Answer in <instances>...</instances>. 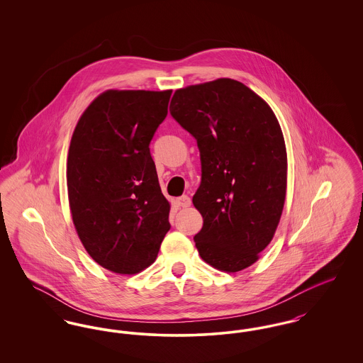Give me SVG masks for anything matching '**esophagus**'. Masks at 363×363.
<instances>
[{"label": "esophagus", "instance_id": "34e87169", "mask_svg": "<svg viewBox=\"0 0 363 363\" xmlns=\"http://www.w3.org/2000/svg\"><path fill=\"white\" fill-rule=\"evenodd\" d=\"M177 203H178V206H179V207L186 208L190 207L191 200H190L189 196L184 194V196H181V197H178V199H177Z\"/></svg>", "mask_w": 363, "mask_h": 363}]
</instances>
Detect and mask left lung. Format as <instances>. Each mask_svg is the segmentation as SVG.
<instances>
[{"label": "left lung", "mask_w": 363, "mask_h": 363, "mask_svg": "<svg viewBox=\"0 0 363 363\" xmlns=\"http://www.w3.org/2000/svg\"><path fill=\"white\" fill-rule=\"evenodd\" d=\"M170 114L197 141L201 182L193 204L201 259L238 272L272 240L286 199L287 154L271 107L250 88L218 79L174 92Z\"/></svg>", "instance_id": "1"}]
</instances>
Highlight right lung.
Listing matches in <instances>:
<instances>
[{
	"label": "right lung",
	"instance_id": "right-lung-1",
	"mask_svg": "<svg viewBox=\"0 0 363 363\" xmlns=\"http://www.w3.org/2000/svg\"><path fill=\"white\" fill-rule=\"evenodd\" d=\"M172 91H106L70 140L67 182L73 223L88 255L133 275L150 267L170 230L150 144Z\"/></svg>",
	"mask_w": 363,
	"mask_h": 363
}]
</instances>
